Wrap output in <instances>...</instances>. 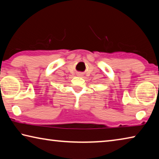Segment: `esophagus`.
Returning a JSON list of instances; mask_svg holds the SVG:
<instances>
[{"instance_id": "1", "label": "esophagus", "mask_w": 159, "mask_h": 159, "mask_svg": "<svg viewBox=\"0 0 159 159\" xmlns=\"http://www.w3.org/2000/svg\"><path fill=\"white\" fill-rule=\"evenodd\" d=\"M81 75H82V74H80V73L78 74V76H81Z\"/></svg>"}]
</instances>
